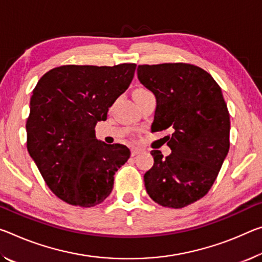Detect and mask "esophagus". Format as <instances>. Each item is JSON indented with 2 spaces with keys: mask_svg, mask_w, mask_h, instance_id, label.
Listing matches in <instances>:
<instances>
[{
  "mask_svg": "<svg viewBox=\"0 0 262 262\" xmlns=\"http://www.w3.org/2000/svg\"><path fill=\"white\" fill-rule=\"evenodd\" d=\"M141 151H142V150H141V149H139V148H133L132 149V156H136Z\"/></svg>",
  "mask_w": 262,
  "mask_h": 262,
  "instance_id": "1",
  "label": "esophagus"
}]
</instances>
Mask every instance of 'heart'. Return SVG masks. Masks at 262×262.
I'll list each match as a JSON object with an SVG mask.
<instances>
[{"label": "heart", "mask_w": 262, "mask_h": 262, "mask_svg": "<svg viewBox=\"0 0 262 262\" xmlns=\"http://www.w3.org/2000/svg\"><path fill=\"white\" fill-rule=\"evenodd\" d=\"M138 91H142V90H138Z\"/></svg>", "instance_id": "obj_1"}]
</instances>
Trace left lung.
Returning <instances> with one entry per match:
<instances>
[{"mask_svg": "<svg viewBox=\"0 0 262 262\" xmlns=\"http://www.w3.org/2000/svg\"><path fill=\"white\" fill-rule=\"evenodd\" d=\"M138 79L156 98L151 132L169 129L171 154L151 150L144 186L157 204L172 209L209 192L230 149V114L211 74L183 63L140 65Z\"/></svg>", "mask_w": 262, "mask_h": 262, "instance_id": "left-lung-1", "label": "left lung"}]
</instances>
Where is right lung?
I'll return each mask as SVG.
<instances>
[{
  "label": "right lung",
  "mask_w": 262,
  "mask_h": 262,
  "mask_svg": "<svg viewBox=\"0 0 262 262\" xmlns=\"http://www.w3.org/2000/svg\"><path fill=\"white\" fill-rule=\"evenodd\" d=\"M135 64L65 65L37 82L27 121L28 151L57 197L71 205L100 204L114 175L130 157L123 144L95 138V124L126 92Z\"/></svg>",
  "instance_id": "right-lung-1"
}]
</instances>
